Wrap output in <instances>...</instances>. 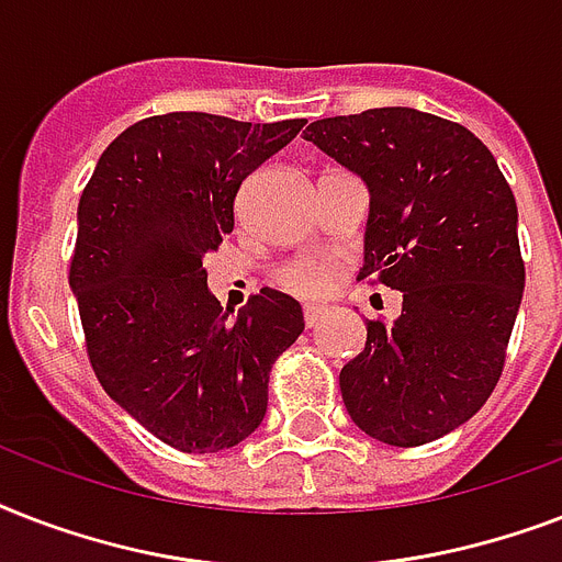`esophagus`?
<instances>
[{
    "mask_svg": "<svg viewBox=\"0 0 562 562\" xmlns=\"http://www.w3.org/2000/svg\"><path fill=\"white\" fill-rule=\"evenodd\" d=\"M321 315H324V312H321V308H317V306H306V308H303V321H306V326H315L317 321H321Z\"/></svg>",
    "mask_w": 562,
    "mask_h": 562,
    "instance_id": "obj_1",
    "label": "esophagus"
}]
</instances>
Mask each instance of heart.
<instances>
[{
    "label": "heart",
    "mask_w": 562,
    "mask_h": 562,
    "mask_svg": "<svg viewBox=\"0 0 562 562\" xmlns=\"http://www.w3.org/2000/svg\"><path fill=\"white\" fill-rule=\"evenodd\" d=\"M335 277H338V262L303 259V262L289 265V268L280 273V285L303 300H317L329 291Z\"/></svg>",
    "instance_id": "1"
}]
</instances>
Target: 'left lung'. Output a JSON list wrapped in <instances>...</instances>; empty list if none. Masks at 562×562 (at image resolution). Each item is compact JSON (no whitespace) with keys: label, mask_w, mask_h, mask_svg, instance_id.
Returning <instances> with one entry per match:
<instances>
[{"label":"left lung","mask_w":562,"mask_h":562,"mask_svg":"<svg viewBox=\"0 0 562 562\" xmlns=\"http://www.w3.org/2000/svg\"><path fill=\"white\" fill-rule=\"evenodd\" d=\"M306 139L370 192L359 280L402 291L344 364L352 423L387 446L449 435L496 387L525 289L516 198L496 157L458 122L411 108L317 119Z\"/></svg>","instance_id":"8db88e82"}]
</instances>
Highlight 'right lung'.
<instances>
[{
    "label": "right lung",
    "mask_w": 562,
    "mask_h": 562,
    "mask_svg": "<svg viewBox=\"0 0 562 562\" xmlns=\"http://www.w3.org/2000/svg\"><path fill=\"white\" fill-rule=\"evenodd\" d=\"M303 125L143 119L108 145L81 194L69 289L90 364L110 400L180 452L254 435L273 361L306 326L297 300L273 289L227 321L203 268L233 233L241 180Z\"/></svg>",
    "instance_id": "1"
}]
</instances>
